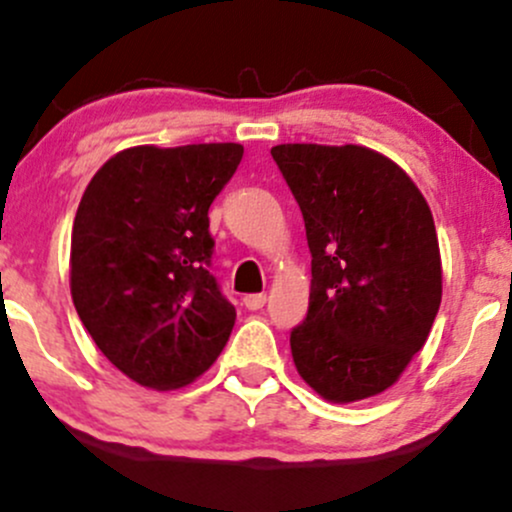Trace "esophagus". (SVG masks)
Masks as SVG:
<instances>
[{"mask_svg":"<svg viewBox=\"0 0 512 512\" xmlns=\"http://www.w3.org/2000/svg\"><path fill=\"white\" fill-rule=\"evenodd\" d=\"M263 305H266V295H263V293L246 295V298H244V307H246V310H261Z\"/></svg>","mask_w":512,"mask_h":512,"instance_id":"1","label":"esophagus"}]
</instances>
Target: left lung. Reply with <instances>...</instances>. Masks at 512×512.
Returning <instances> with one entry per match:
<instances>
[{
  "label": "left lung",
  "instance_id": "8db88e82",
  "mask_svg": "<svg viewBox=\"0 0 512 512\" xmlns=\"http://www.w3.org/2000/svg\"><path fill=\"white\" fill-rule=\"evenodd\" d=\"M312 254L310 307L290 332L302 381L329 403L393 386L430 337L442 258L430 205L398 163L366 146L271 148Z\"/></svg>",
  "mask_w": 512,
  "mask_h": 512
}]
</instances>
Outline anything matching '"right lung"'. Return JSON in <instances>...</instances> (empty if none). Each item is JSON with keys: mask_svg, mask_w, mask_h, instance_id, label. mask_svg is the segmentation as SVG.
Instances as JSON below:
<instances>
[{"mask_svg": "<svg viewBox=\"0 0 512 512\" xmlns=\"http://www.w3.org/2000/svg\"><path fill=\"white\" fill-rule=\"evenodd\" d=\"M241 144L134 146L92 175L73 222L70 293L97 349L153 390L200 378L236 310L210 273V205Z\"/></svg>", "mask_w": 512, "mask_h": 512, "instance_id": "1", "label": "right lung"}]
</instances>
